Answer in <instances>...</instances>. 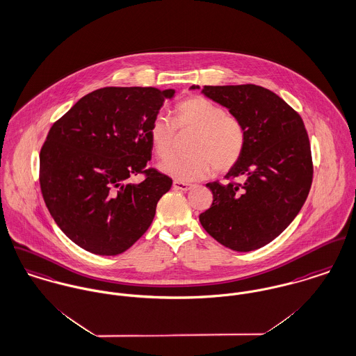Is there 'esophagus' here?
I'll return each mask as SVG.
<instances>
[{"label":"esophagus","instance_id":"esophagus-1","mask_svg":"<svg viewBox=\"0 0 356 356\" xmlns=\"http://www.w3.org/2000/svg\"><path fill=\"white\" fill-rule=\"evenodd\" d=\"M172 188H174L175 191L188 192V191H191V189H192V185H191V184H185V182H179V181H174Z\"/></svg>","mask_w":356,"mask_h":356}]
</instances>
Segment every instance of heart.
<instances>
[{"label":"heart","mask_w":356,"mask_h":356,"mask_svg":"<svg viewBox=\"0 0 356 356\" xmlns=\"http://www.w3.org/2000/svg\"><path fill=\"white\" fill-rule=\"evenodd\" d=\"M175 124L181 130L194 131L188 145L192 154L167 158L159 164L163 174L181 182H193L205 178L212 168L226 172L242 158L246 145L242 122L209 99L191 97L179 102L175 107ZM148 136L155 155L165 158L174 144L175 125L168 117L156 115Z\"/></svg>","instance_id":"b5f03b06"}]
</instances>
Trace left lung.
Returning a JSON list of instances; mask_svg holds the SVG:
<instances>
[{"instance_id": "obj_1", "label": "left lung", "mask_w": 356, "mask_h": 356, "mask_svg": "<svg viewBox=\"0 0 356 356\" xmlns=\"http://www.w3.org/2000/svg\"><path fill=\"white\" fill-rule=\"evenodd\" d=\"M201 94L242 122L246 145L226 174L228 184H207L213 202L200 223L231 250H256L291 225L307 198L313 179L307 131L291 106L259 86H204Z\"/></svg>"}]
</instances>
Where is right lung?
Returning <instances> with one entry per match:
<instances>
[{"mask_svg": "<svg viewBox=\"0 0 356 356\" xmlns=\"http://www.w3.org/2000/svg\"><path fill=\"white\" fill-rule=\"evenodd\" d=\"M175 90L107 87L76 102L40 149V189L65 235L84 250L117 256L151 226L170 177L145 170L148 129ZM140 172V184L129 179Z\"/></svg>", "mask_w": 356, "mask_h": 356, "instance_id": "obj_1", "label": "right lung"}]
</instances>
